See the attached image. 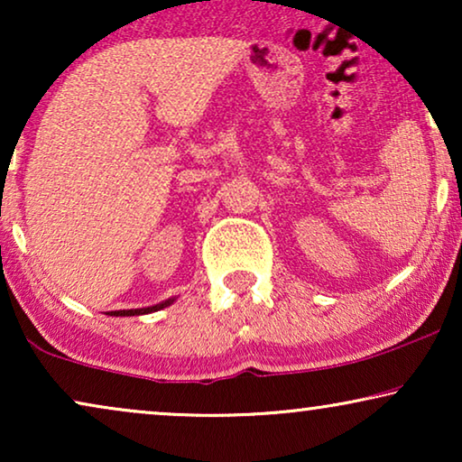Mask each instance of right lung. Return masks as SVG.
<instances>
[{
    "label": "right lung",
    "instance_id": "add662e5",
    "mask_svg": "<svg viewBox=\"0 0 462 462\" xmlns=\"http://www.w3.org/2000/svg\"><path fill=\"white\" fill-rule=\"evenodd\" d=\"M172 300H166L162 302V305H155V307H147V309H130V311H111L113 315H144V313H153V311H160V309L168 307Z\"/></svg>",
    "mask_w": 462,
    "mask_h": 462
}]
</instances>
